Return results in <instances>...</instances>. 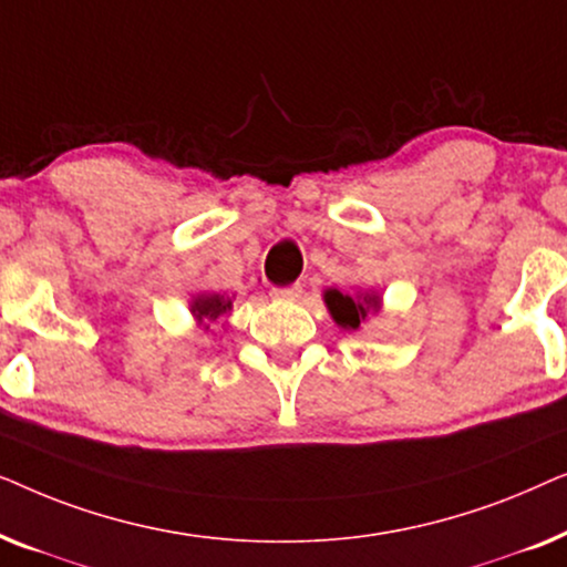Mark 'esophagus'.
<instances>
[{"instance_id":"1","label":"esophagus","mask_w":567,"mask_h":567,"mask_svg":"<svg viewBox=\"0 0 567 567\" xmlns=\"http://www.w3.org/2000/svg\"><path fill=\"white\" fill-rule=\"evenodd\" d=\"M301 293H305L301 284H293V286H281V289H274L270 291V297L281 299V301H293V299H299Z\"/></svg>"}]
</instances>
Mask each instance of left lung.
<instances>
[{"label": "left lung", "mask_w": 567, "mask_h": 567, "mask_svg": "<svg viewBox=\"0 0 567 567\" xmlns=\"http://www.w3.org/2000/svg\"><path fill=\"white\" fill-rule=\"evenodd\" d=\"M322 301L338 328L343 330H359L369 315L382 312V293L371 289H359L353 293H346L340 289H324Z\"/></svg>", "instance_id": "1"}]
</instances>
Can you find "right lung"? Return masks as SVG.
I'll return each instance as SVG.
<instances>
[{
  "label": "right lung",
  "instance_id": "obj_1",
  "mask_svg": "<svg viewBox=\"0 0 567 567\" xmlns=\"http://www.w3.org/2000/svg\"><path fill=\"white\" fill-rule=\"evenodd\" d=\"M231 301H235V297H227V293L198 291L196 297L188 301V309L193 320H196V324L204 332L212 330L216 322L221 324V330H227L229 322H224V317L231 312Z\"/></svg>",
  "mask_w": 567,
  "mask_h": 567
}]
</instances>
